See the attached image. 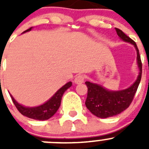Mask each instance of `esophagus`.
I'll list each match as a JSON object with an SVG mask.
<instances>
[{
    "instance_id": "1",
    "label": "esophagus",
    "mask_w": 149,
    "mask_h": 149,
    "mask_svg": "<svg viewBox=\"0 0 149 149\" xmlns=\"http://www.w3.org/2000/svg\"><path fill=\"white\" fill-rule=\"evenodd\" d=\"M84 79H85V76H84V75L79 74V75H77L76 77H75L74 82L76 84H81V83H83V82H84Z\"/></svg>"
}]
</instances>
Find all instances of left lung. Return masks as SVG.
I'll list each match as a JSON object with an SVG mask.
<instances>
[{"label":"left lung","instance_id":"1","mask_svg":"<svg viewBox=\"0 0 149 149\" xmlns=\"http://www.w3.org/2000/svg\"><path fill=\"white\" fill-rule=\"evenodd\" d=\"M115 30L122 40L131 43L136 47L140 73L137 80L131 86L118 91H108L101 86L86 81L85 84L88 87L86 106L93 115L100 118L115 116L130 106L138 89L142 75V63L137 45L122 30L118 28H115Z\"/></svg>","mask_w":149,"mask_h":149}]
</instances>
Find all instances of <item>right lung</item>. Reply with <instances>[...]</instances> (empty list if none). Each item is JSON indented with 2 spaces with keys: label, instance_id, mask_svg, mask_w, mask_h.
<instances>
[{
  "label": "right lung",
  "instance_id": "1",
  "mask_svg": "<svg viewBox=\"0 0 149 149\" xmlns=\"http://www.w3.org/2000/svg\"><path fill=\"white\" fill-rule=\"evenodd\" d=\"M31 29V27L28 29L27 30L24 31V32L30 31ZM71 82H68L63 87H61L55 94L53 97L45 103L44 104L41 106L37 107H25L22 105L19 104L13 98L11 95L10 97L12 99L13 104L16 106V109L19 110V112L21 114H22L24 116L27 117L29 118L34 120H46L50 118L51 117L53 116L54 114L58 111L60 105H61V100L62 97L63 95L64 92L69 88L71 86Z\"/></svg>",
  "mask_w": 149,
  "mask_h": 149
}]
</instances>
